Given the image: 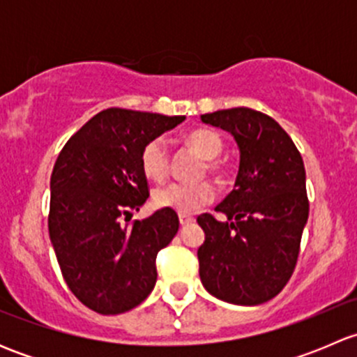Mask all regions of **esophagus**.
I'll use <instances>...</instances> for the list:
<instances>
[{"label":"esophagus","instance_id":"34e87169","mask_svg":"<svg viewBox=\"0 0 357 357\" xmlns=\"http://www.w3.org/2000/svg\"><path fill=\"white\" fill-rule=\"evenodd\" d=\"M193 221H195V219H193L192 215H188V214H179V225H181V226L192 225Z\"/></svg>","mask_w":357,"mask_h":357}]
</instances>
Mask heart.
Masks as SVG:
<instances>
[{
	"instance_id": "1",
	"label": "heart",
	"mask_w": 357,
	"mask_h": 357,
	"mask_svg": "<svg viewBox=\"0 0 357 357\" xmlns=\"http://www.w3.org/2000/svg\"><path fill=\"white\" fill-rule=\"evenodd\" d=\"M188 145L200 153L207 162L208 171H215L212 160L221 155L222 139L218 132L208 129H197L190 132L186 138ZM142 169L146 178L160 181L169 171V152L167 143L162 138H155L145 145L142 150ZM212 200V190L207 183H167L158 186L153 192V204L158 208H169L179 214H192Z\"/></svg>"
}]
</instances>
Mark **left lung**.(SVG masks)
<instances>
[{"instance_id": "1", "label": "left lung", "mask_w": 357, "mask_h": 357, "mask_svg": "<svg viewBox=\"0 0 357 357\" xmlns=\"http://www.w3.org/2000/svg\"><path fill=\"white\" fill-rule=\"evenodd\" d=\"M229 132L240 152L235 190L215 211L202 214V285L215 298L259 305L283 290L294 273L309 218L305 169L282 126L262 112L236 107L200 115Z\"/></svg>"}]
</instances>
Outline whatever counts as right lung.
Returning a JSON list of instances; mask_svg holds the SVG:
<instances>
[{
  "label": "right lung",
  "instance_id": "obj_1",
  "mask_svg": "<svg viewBox=\"0 0 357 357\" xmlns=\"http://www.w3.org/2000/svg\"><path fill=\"white\" fill-rule=\"evenodd\" d=\"M185 119L107 109L89 119L56 158L50 240L68 289L100 314L131 311L155 287V257L178 233V214L160 208L131 226L122 221L149 199L142 150Z\"/></svg>",
  "mask_w": 357,
  "mask_h": 357
}]
</instances>
